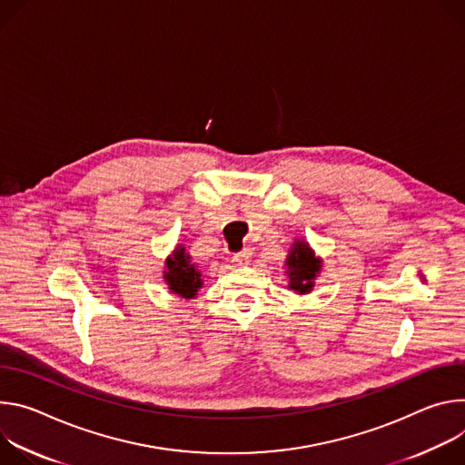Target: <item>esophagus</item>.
<instances>
[{"mask_svg": "<svg viewBox=\"0 0 465 465\" xmlns=\"http://www.w3.org/2000/svg\"><path fill=\"white\" fill-rule=\"evenodd\" d=\"M251 256H252V252H251V249H242L240 252H234L232 254V261L234 262H238V264H247L249 261H251Z\"/></svg>", "mask_w": 465, "mask_h": 465, "instance_id": "1", "label": "esophagus"}]
</instances>
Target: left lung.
<instances>
[{
    "mask_svg": "<svg viewBox=\"0 0 465 465\" xmlns=\"http://www.w3.org/2000/svg\"><path fill=\"white\" fill-rule=\"evenodd\" d=\"M286 266H288L290 288L299 293H306L314 286V279L320 273L322 261L316 259L306 242H295L293 247L290 249Z\"/></svg>",
    "mask_w": 465,
    "mask_h": 465,
    "instance_id": "left-lung-1",
    "label": "left lung"
}]
</instances>
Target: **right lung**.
Masks as SVG:
<instances>
[{
    "label": "right lung",
    "instance_id": "right-lung-1",
    "mask_svg": "<svg viewBox=\"0 0 465 465\" xmlns=\"http://www.w3.org/2000/svg\"><path fill=\"white\" fill-rule=\"evenodd\" d=\"M166 266L168 270L164 272V279L170 284V290L184 299H192L203 282L197 268L190 264V256L184 252V247L175 249Z\"/></svg>",
    "mask_w": 465,
    "mask_h": 465
}]
</instances>
